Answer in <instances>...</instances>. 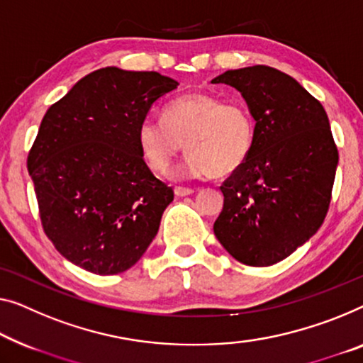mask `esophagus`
Returning <instances> with one entry per match:
<instances>
[{
  "mask_svg": "<svg viewBox=\"0 0 363 363\" xmlns=\"http://www.w3.org/2000/svg\"><path fill=\"white\" fill-rule=\"evenodd\" d=\"M174 194H176L177 197L191 196V194H194V189H191V187H182V186H176V187H174Z\"/></svg>",
  "mask_w": 363,
  "mask_h": 363,
  "instance_id": "1",
  "label": "esophagus"
}]
</instances>
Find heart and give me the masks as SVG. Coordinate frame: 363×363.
<instances>
[{
	"instance_id": "heart-1",
	"label": "heart",
	"mask_w": 363,
	"mask_h": 363,
	"mask_svg": "<svg viewBox=\"0 0 363 363\" xmlns=\"http://www.w3.org/2000/svg\"><path fill=\"white\" fill-rule=\"evenodd\" d=\"M254 143V118L240 102H223L210 93H187L172 99L163 121L145 118L138 145L151 171L166 174L182 148L189 156L182 171L191 176L226 177L245 164Z\"/></svg>"
}]
</instances>
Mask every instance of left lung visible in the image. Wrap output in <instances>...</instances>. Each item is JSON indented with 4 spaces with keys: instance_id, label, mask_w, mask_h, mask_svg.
<instances>
[{
    "instance_id": "left-lung-1",
    "label": "left lung",
    "mask_w": 363,
    "mask_h": 363,
    "mask_svg": "<svg viewBox=\"0 0 363 363\" xmlns=\"http://www.w3.org/2000/svg\"><path fill=\"white\" fill-rule=\"evenodd\" d=\"M212 83L240 91L256 121L250 156L220 187L225 200L215 236L236 261L272 266L326 218L339 161L326 111L294 78L266 65L228 69Z\"/></svg>"
}]
</instances>
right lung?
Returning a JSON list of instances; mask_svg holds the SVG:
<instances>
[{"mask_svg":"<svg viewBox=\"0 0 363 363\" xmlns=\"http://www.w3.org/2000/svg\"><path fill=\"white\" fill-rule=\"evenodd\" d=\"M177 84L156 72L107 67L48 107L27 169L42 228L69 262L121 274L158 233L174 192L145 163L138 127Z\"/></svg>","mask_w":363,"mask_h":363,"instance_id":"right-lung-1","label":"right lung"}]
</instances>
